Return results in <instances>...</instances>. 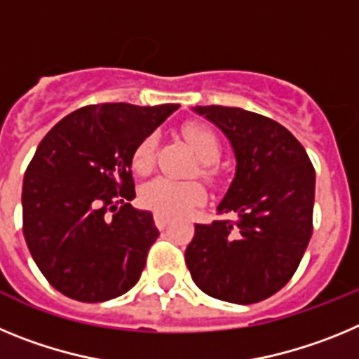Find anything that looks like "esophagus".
Here are the masks:
<instances>
[{
	"mask_svg": "<svg viewBox=\"0 0 359 359\" xmlns=\"http://www.w3.org/2000/svg\"><path fill=\"white\" fill-rule=\"evenodd\" d=\"M154 223H156V226L160 228V230H165L167 228V224H169V217L163 214H154Z\"/></svg>",
	"mask_w": 359,
	"mask_h": 359,
	"instance_id": "1",
	"label": "esophagus"
}]
</instances>
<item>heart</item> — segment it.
Here are the masks:
<instances>
[{
    "instance_id": "heart-1",
    "label": "heart",
    "mask_w": 359,
    "mask_h": 359,
    "mask_svg": "<svg viewBox=\"0 0 359 359\" xmlns=\"http://www.w3.org/2000/svg\"><path fill=\"white\" fill-rule=\"evenodd\" d=\"M183 135L190 147L196 151L199 160L203 161L199 172L207 180H215V169L212 163L221 156V142H219L217 135L201 123L185 126ZM154 154H156V136L149 135L133 151V169L138 174H147L154 165ZM140 199L145 207L158 214H163L167 217H177L203 203L205 189L196 180L154 177L140 189Z\"/></svg>"
}]
</instances>
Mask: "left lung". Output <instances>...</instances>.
I'll use <instances>...</instances> for the list:
<instances>
[{
  "label": "left lung",
  "instance_id": "8db88e82",
  "mask_svg": "<svg viewBox=\"0 0 359 359\" xmlns=\"http://www.w3.org/2000/svg\"><path fill=\"white\" fill-rule=\"evenodd\" d=\"M236 152V177L210 224L185 250L203 293L255 304L286 286L313 233L315 169L302 144L275 120L241 107L196 106Z\"/></svg>",
  "mask_w": 359,
  "mask_h": 359
}]
</instances>
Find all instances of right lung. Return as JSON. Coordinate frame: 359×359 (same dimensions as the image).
Returning <instances> with one entry per match:
<instances>
[{
  "label": "right lung",
  "mask_w": 359,
  "mask_h": 359,
  "mask_svg": "<svg viewBox=\"0 0 359 359\" xmlns=\"http://www.w3.org/2000/svg\"><path fill=\"white\" fill-rule=\"evenodd\" d=\"M177 104H97L73 111L41 140L23 180V233L46 280L79 302L128 293L160 236L131 207L133 151Z\"/></svg>",
  "instance_id": "add662e5"
}]
</instances>
